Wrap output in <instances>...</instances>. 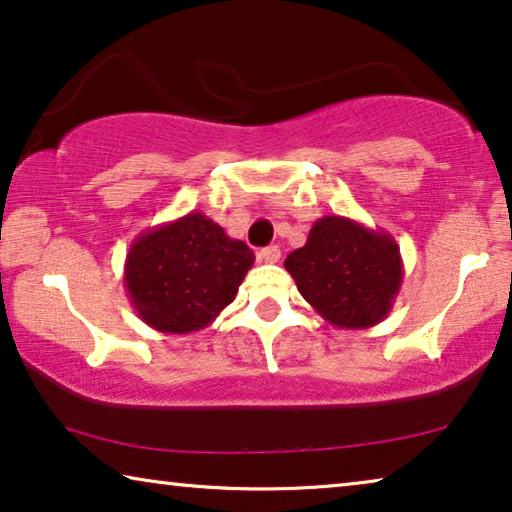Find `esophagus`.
Instances as JSON below:
<instances>
[{
    "instance_id": "1",
    "label": "esophagus",
    "mask_w": 512,
    "mask_h": 512,
    "mask_svg": "<svg viewBox=\"0 0 512 512\" xmlns=\"http://www.w3.org/2000/svg\"><path fill=\"white\" fill-rule=\"evenodd\" d=\"M259 259H262L264 264H276V262H280V248H278V246L262 248V250H259Z\"/></svg>"
}]
</instances>
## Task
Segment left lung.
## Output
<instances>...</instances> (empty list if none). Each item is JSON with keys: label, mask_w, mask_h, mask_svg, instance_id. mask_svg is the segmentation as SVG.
I'll list each match as a JSON object with an SVG mask.
<instances>
[{"label": "left lung", "mask_w": 512, "mask_h": 512, "mask_svg": "<svg viewBox=\"0 0 512 512\" xmlns=\"http://www.w3.org/2000/svg\"><path fill=\"white\" fill-rule=\"evenodd\" d=\"M285 269L303 299L338 329H370L386 319L404 278L393 236L345 216L319 218Z\"/></svg>", "instance_id": "obj_1"}]
</instances>
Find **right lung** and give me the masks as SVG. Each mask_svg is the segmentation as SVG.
Listing matches in <instances>:
<instances>
[{
  "label": "right lung",
  "mask_w": 512,
  "mask_h": 512,
  "mask_svg": "<svg viewBox=\"0 0 512 512\" xmlns=\"http://www.w3.org/2000/svg\"><path fill=\"white\" fill-rule=\"evenodd\" d=\"M255 262L200 211L142 232L128 248L124 287L137 317L160 333H193L234 301Z\"/></svg>",
  "instance_id": "right-lung-1"
}]
</instances>
